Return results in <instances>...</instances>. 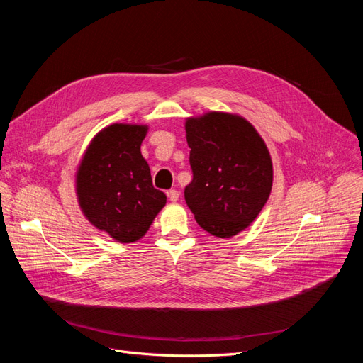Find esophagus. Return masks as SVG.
Listing matches in <instances>:
<instances>
[{
  "label": "esophagus",
  "instance_id": "1",
  "mask_svg": "<svg viewBox=\"0 0 363 363\" xmlns=\"http://www.w3.org/2000/svg\"><path fill=\"white\" fill-rule=\"evenodd\" d=\"M179 191H175V189H171V191H168V199L172 201V203H175L179 200Z\"/></svg>",
  "mask_w": 363,
  "mask_h": 363
}]
</instances>
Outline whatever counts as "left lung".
<instances>
[{
  "label": "left lung",
  "instance_id": "left-lung-1",
  "mask_svg": "<svg viewBox=\"0 0 363 363\" xmlns=\"http://www.w3.org/2000/svg\"><path fill=\"white\" fill-rule=\"evenodd\" d=\"M192 182L184 200L196 223L218 238L242 232L260 213L272 186L265 142L247 119L211 112L186 121Z\"/></svg>",
  "mask_w": 363,
  "mask_h": 363
}]
</instances>
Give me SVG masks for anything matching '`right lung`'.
<instances>
[{"instance_id": "obj_1", "label": "right lung", "mask_w": 363, "mask_h": 363, "mask_svg": "<svg viewBox=\"0 0 363 363\" xmlns=\"http://www.w3.org/2000/svg\"><path fill=\"white\" fill-rule=\"evenodd\" d=\"M148 127L112 124L87 147L77 171V196L86 218L123 244L147 233L167 204L152 186L140 144Z\"/></svg>"}]
</instances>
